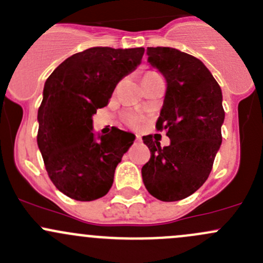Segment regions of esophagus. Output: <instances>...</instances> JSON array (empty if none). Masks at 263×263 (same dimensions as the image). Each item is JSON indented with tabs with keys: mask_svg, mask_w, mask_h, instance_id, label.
Here are the masks:
<instances>
[{
	"mask_svg": "<svg viewBox=\"0 0 263 263\" xmlns=\"http://www.w3.org/2000/svg\"><path fill=\"white\" fill-rule=\"evenodd\" d=\"M141 141H142L141 136H139V135H136V142H141Z\"/></svg>",
	"mask_w": 263,
	"mask_h": 263,
	"instance_id": "obj_1",
	"label": "esophagus"
}]
</instances>
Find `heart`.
I'll use <instances>...</instances> for the list:
<instances>
[{"label":"heart","instance_id":"obj_1","mask_svg":"<svg viewBox=\"0 0 263 263\" xmlns=\"http://www.w3.org/2000/svg\"><path fill=\"white\" fill-rule=\"evenodd\" d=\"M129 121H131L132 123H135V122L137 121V118H135V117H132V118H129Z\"/></svg>","mask_w":263,"mask_h":263}]
</instances>
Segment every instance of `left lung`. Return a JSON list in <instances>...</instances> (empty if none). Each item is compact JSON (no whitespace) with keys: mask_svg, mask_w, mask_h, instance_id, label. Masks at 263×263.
<instances>
[{"mask_svg":"<svg viewBox=\"0 0 263 263\" xmlns=\"http://www.w3.org/2000/svg\"><path fill=\"white\" fill-rule=\"evenodd\" d=\"M147 62L166 81L156 128L166 129L171 145L142 137L151 153L142 181L158 200L179 201L195 193L213 169L225 118L221 89L198 58L176 48L148 47Z\"/></svg>","mask_w":263,"mask_h":263,"instance_id":"left-lung-1","label":"left lung"}]
</instances>
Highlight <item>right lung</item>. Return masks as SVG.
Here are the masks:
<instances>
[{
    "instance_id": "obj_1",
    "label": "right lung",
    "mask_w": 263,
    "mask_h": 263,
    "mask_svg": "<svg viewBox=\"0 0 263 263\" xmlns=\"http://www.w3.org/2000/svg\"><path fill=\"white\" fill-rule=\"evenodd\" d=\"M145 49L92 47L63 61L47 79L38 109V147L50 181L76 201L108 193L135 135L113 127L92 132V116L109 103L117 84L136 70Z\"/></svg>"
}]
</instances>
